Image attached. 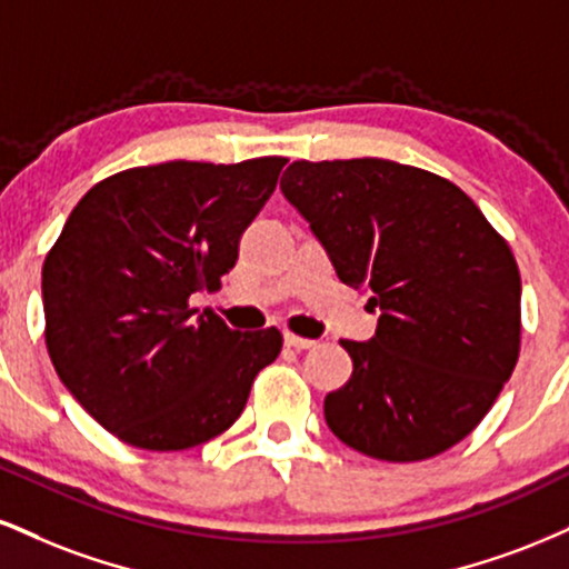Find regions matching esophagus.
Segmentation results:
<instances>
[{"label":"esophagus","instance_id":"obj_1","mask_svg":"<svg viewBox=\"0 0 569 569\" xmlns=\"http://www.w3.org/2000/svg\"><path fill=\"white\" fill-rule=\"evenodd\" d=\"M283 341H286V347H293V350H312V347L318 345V341L305 339V337H297V333H286Z\"/></svg>","mask_w":569,"mask_h":569}]
</instances>
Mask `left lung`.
Instances as JSON below:
<instances>
[{
    "label": "left lung",
    "instance_id": "left-lung-1",
    "mask_svg": "<svg viewBox=\"0 0 569 569\" xmlns=\"http://www.w3.org/2000/svg\"><path fill=\"white\" fill-rule=\"evenodd\" d=\"M341 283L371 291L379 323L341 341L352 376L326 397L341 442L379 461H423L485 419L519 358L522 280L477 203L385 159L293 161L280 180Z\"/></svg>",
    "mask_w": 569,
    "mask_h": 569
}]
</instances>
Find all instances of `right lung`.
I'll list each match as a JSON object with an SVG mask.
<instances>
[{
	"instance_id": "obj_1",
	"label": "right lung",
	"mask_w": 569,
	"mask_h": 569,
	"mask_svg": "<svg viewBox=\"0 0 569 569\" xmlns=\"http://www.w3.org/2000/svg\"><path fill=\"white\" fill-rule=\"evenodd\" d=\"M286 159L167 161L94 184L42 267L47 350L68 392L134 448L184 450L241 416L278 328L236 331L214 291Z\"/></svg>"
}]
</instances>
